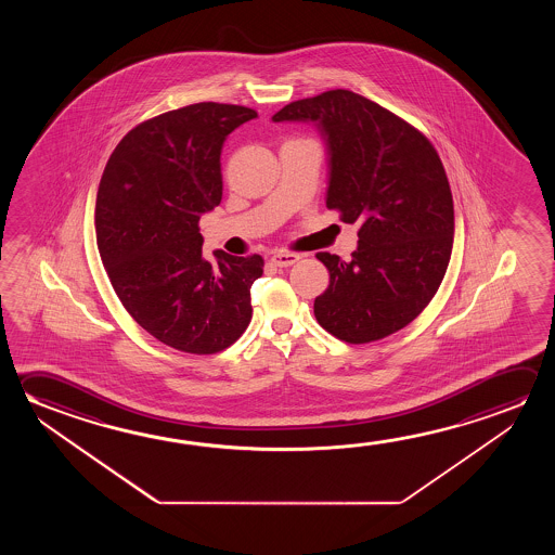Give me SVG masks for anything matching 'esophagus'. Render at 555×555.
Wrapping results in <instances>:
<instances>
[{"instance_id":"esophagus-1","label":"esophagus","mask_w":555,"mask_h":555,"mask_svg":"<svg viewBox=\"0 0 555 555\" xmlns=\"http://www.w3.org/2000/svg\"><path fill=\"white\" fill-rule=\"evenodd\" d=\"M296 261H300V255L292 254V251H279V254L271 255V263L274 267H291Z\"/></svg>"}]
</instances>
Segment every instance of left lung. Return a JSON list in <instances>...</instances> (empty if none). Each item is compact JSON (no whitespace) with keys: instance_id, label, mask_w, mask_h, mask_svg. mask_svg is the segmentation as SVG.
Here are the masks:
<instances>
[{"instance_id":"left-lung-1","label":"left lung","mask_w":555,"mask_h":555,"mask_svg":"<svg viewBox=\"0 0 555 555\" xmlns=\"http://www.w3.org/2000/svg\"><path fill=\"white\" fill-rule=\"evenodd\" d=\"M273 121L318 124L331 155L327 209L360 227L350 261L315 255L328 269L313 304L319 325L350 345L406 327L436 296L453 249V195L431 141L345 89L291 102Z\"/></svg>"}]
</instances>
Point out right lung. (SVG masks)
Instances as JSON below:
<instances>
[{
    "mask_svg": "<svg viewBox=\"0 0 555 555\" xmlns=\"http://www.w3.org/2000/svg\"><path fill=\"white\" fill-rule=\"evenodd\" d=\"M257 118L237 104L199 102L141 121L109 155L94 228L119 301L149 335L188 354H217L251 321L263 257H203L199 219L222 199L220 151Z\"/></svg>",
    "mask_w": 555,
    "mask_h": 555,
    "instance_id": "1",
    "label": "right lung"
}]
</instances>
